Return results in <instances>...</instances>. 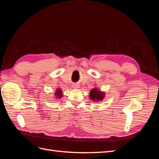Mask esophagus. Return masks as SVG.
I'll return each instance as SVG.
<instances>
[{
  "instance_id": "34e87169",
  "label": "esophagus",
  "mask_w": 159,
  "mask_h": 159,
  "mask_svg": "<svg viewBox=\"0 0 159 159\" xmlns=\"http://www.w3.org/2000/svg\"><path fill=\"white\" fill-rule=\"evenodd\" d=\"M73 87H74V88H75V89L79 88V85H78V84H75V85H73Z\"/></svg>"
}]
</instances>
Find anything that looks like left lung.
<instances>
[{
	"label": "left lung",
	"instance_id": "left-lung-1",
	"mask_svg": "<svg viewBox=\"0 0 159 159\" xmlns=\"http://www.w3.org/2000/svg\"><path fill=\"white\" fill-rule=\"evenodd\" d=\"M104 97H105V93L104 92H101L97 87H94L93 89L90 91L89 98L93 102L102 101Z\"/></svg>",
	"mask_w": 159,
	"mask_h": 159
}]
</instances>
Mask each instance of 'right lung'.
<instances>
[{
    "instance_id": "right-lung-1",
    "label": "right lung",
    "mask_w": 159,
    "mask_h": 159,
    "mask_svg": "<svg viewBox=\"0 0 159 159\" xmlns=\"http://www.w3.org/2000/svg\"><path fill=\"white\" fill-rule=\"evenodd\" d=\"M63 97V93H62V90L59 87H58L55 91V98L56 99H60Z\"/></svg>"
}]
</instances>
